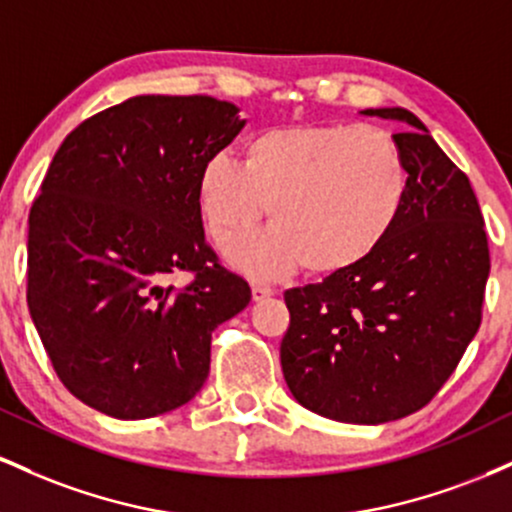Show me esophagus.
I'll list each match as a JSON object with an SVG mask.
<instances>
[{"label":"esophagus","instance_id":"34e87169","mask_svg":"<svg viewBox=\"0 0 512 512\" xmlns=\"http://www.w3.org/2000/svg\"><path fill=\"white\" fill-rule=\"evenodd\" d=\"M274 296L272 286H262V284H252V301H264V298Z\"/></svg>","mask_w":512,"mask_h":512}]
</instances>
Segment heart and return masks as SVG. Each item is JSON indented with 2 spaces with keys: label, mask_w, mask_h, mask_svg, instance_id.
<instances>
[{
  "label": "heart",
  "mask_w": 512,
  "mask_h": 512,
  "mask_svg": "<svg viewBox=\"0 0 512 512\" xmlns=\"http://www.w3.org/2000/svg\"><path fill=\"white\" fill-rule=\"evenodd\" d=\"M409 195V170L392 134L363 125H281L250 137L243 161L214 154L197 178L207 233L228 250L259 220L272 229L228 257L252 276H279L303 264L339 274L373 255L395 231Z\"/></svg>",
  "instance_id": "b5f03b06"
}]
</instances>
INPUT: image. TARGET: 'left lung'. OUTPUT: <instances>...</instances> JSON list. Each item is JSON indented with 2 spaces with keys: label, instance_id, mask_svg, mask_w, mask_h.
<instances>
[{
  "label": "left lung",
  "instance_id": "8db88e82",
  "mask_svg": "<svg viewBox=\"0 0 512 512\" xmlns=\"http://www.w3.org/2000/svg\"><path fill=\"white\" fill-rule=\"evenodd\" d=\"M409 125L392 134L409 170L395 231L373 255L284 293L281 368L305 409L385 424L426 407L481 325L491 257L469 178L404 108L363 110Z\"/></svg>",
  "mask_w": 512,
  "mask_h": 512
}]
</instances>
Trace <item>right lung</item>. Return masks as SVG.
<instances>
[{"label":"right lung","mask_w":512,"mask_h":512,"mask_svg":"<svg viewBox=\"0 0 512 512\" xmlns=\"http://www.w3.org/2000/svg\"><path fill=\"white\" fill-rule=\"evenodd\" d=\"M245 122L211 96H137L64 139L28 214V310L57 378L115 419L190 402L211 332L252 293L204 238L197 178ZM187 271L185 287L167 276Z\"/></svg>","instance_id":"obj_1"}]
</instances>
